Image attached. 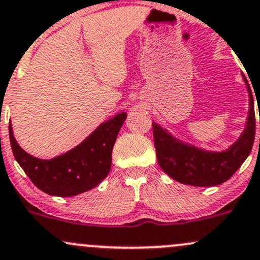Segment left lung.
<instances>
[{"instance_id": "8db88e82", "label": "left lung", "mask_w": 260, "mask_h": 260, "mask_svg": "<svg viewBox=\"0 0 260 260\" xmlns=\"http://www.w3.org/2000/svg\"><path fill=\"white\" fill-rule=\"evenodd\" d=\"M243 80L249 93L247 123L240 137L225 151L212 152L190 146L173 137L159 124L153 123L158 165L171 178L183 184L212 187L228 180L247 159L255 136V113L252 91L244 75Z\"/></svg>"}]
</instances>
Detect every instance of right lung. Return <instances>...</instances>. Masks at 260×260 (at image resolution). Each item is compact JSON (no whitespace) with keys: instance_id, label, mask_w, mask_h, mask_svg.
Here are the masks:
<instances>
[{"instance_id":"1","label":"right lung","mask_w":260,"mask_h":260,"mask_svg":"<svg viewBox=\"0 0 260 260\" xmlns=\"http://www.w3.org/2000/svg\"><path fill=\"white\" fill-rule=\"evenodd\" d=\"M127 113L121 112L103 122L73 149L52 159H40L21 148L8 125L11 148L24 173L42 192L73 197L102 182L111 171L112 149Z\"/></svg>"}]
</instances>
